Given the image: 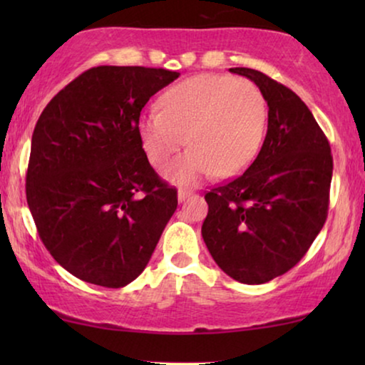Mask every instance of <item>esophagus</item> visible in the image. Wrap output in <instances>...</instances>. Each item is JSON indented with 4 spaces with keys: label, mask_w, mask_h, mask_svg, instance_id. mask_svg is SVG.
<instances>
[{
    "label": "esophagus",
    "mask_w": 365,
    "mask_h": 365,
    "mask_svg": "<svg viewBox=\"0 0 365 365\" xmlns=\"http://www.w3.org/2000/svg\"><path fill=\"white\" fill-rule=\"evenodd\" d=\"M189 194H191V191H187V189H179L178 199H179V201H184V199H186Z\"/></svg>",
    "instance_id": "1"
}]
</instances>
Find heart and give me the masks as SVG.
Segmentation results:
<instances>
[{"label": "heart", "instance_id": "heart-1", "mask_svg": "<svg viewBox=\"0 0 365 365\" xmlns=\"http://www.w3.org/2000/svg\"><path fill=\"white\" fill-rule=\"evenodd\" d=\"M267 103L257 84L224 74H199L168 89L159 109L143 113L138 133L148 161L164 168L179 149L189 151L166 171L179 184L242 173L261 148Z\"/></svg>", "mask_w": 365, "mask_h": 365}]
</instances>
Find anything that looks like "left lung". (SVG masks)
<instances>
[{
    "instance_id": "left-lung-1",
    "label": "left lung",
    "mask_w": 365,
    "mask_h": 365,
    "mask_svg": "<svg viewBox=\"0 0 365 365\" xmlns=\"http://www.w3.org/2000/svg\"><path fill=\"white\" fill-rule=\"evenodd\" d=\"M266 98L267 133L254 163L212 187L202 239L219 267L242 284L292 269L327 219L332 154L326 134L296 93L251 68H231Z\"/></svg>"
}]
</instances>
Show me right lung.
<instances>
[{"label": "right lung", "instance_id": "right-lung-1", "mask_svg": "<svg viewBox=\"0 0 365 365\" xmlns=\"http://www.w3.org/2000/svg\"><path fill=\"white\" fill-rule=\"evenodd\" d=\"M178 76L163 68H91L38 119L26 201L44 247L84 282H133L176 211V187L149 164L138 121L149 98Z\"/></svg>", "mask_w": 365, "mask_h": 365}]
</instances>
